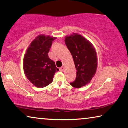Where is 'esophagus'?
<instances>
[{
  "instance_id": "obj_1",
  "label": "esophagus",
  "mask_w": 128,
  "mask_h": 128,
  "mask_svg": "<svg viewBox=\"0 0 128 128\" xmlns=\"http://www.w3.org/2000/svg\"><path fill=\"white\" fill-rule=\"evenodd\" d=\"M60 71H62V70H64V67L63 66H62V67H60Z\"/></svg>"
}]
</instances>
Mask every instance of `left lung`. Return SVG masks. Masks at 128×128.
Listing matches in <instances>:
<instances>
[{
	"label": "left lung",
	"mask_w": 128,
	"mask_h": 128,
	"mask_svg": "<svg viewBox=\"0 0 128 128\" xmlns=\"http://www.w3.org/2000/svg\"><path fill=\"white\" fill-rule=\"evenodd\" d=\"M65 43L72 54L76 77L70 82L73 87L80 88L89 84L97 68V56L94 46L84 36L77 33L66 36Z\"/></svg>",
	"instance_id": "left-lung-1"
}]
</instances>
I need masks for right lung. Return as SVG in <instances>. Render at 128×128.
I'll return each instance as SVG.
<instances>
[{"label": "right lung", "mask_w": 128, "mask_h": 128, "mask_svg": "<svg viewBox=\"0 0 128 128\" xmlns=\"http://www.w3.org/2000/svg\"><path fill=\"white\" fill-rule=\"evenodd\" d=\"M55 37L38 36L33 40L24 56L23 67L25 76L33 85L44 88L53 81L59 70L55 62L48 57V52Z\"/></svg>", "instance_id": "right-lung-1"}]
</instances>
